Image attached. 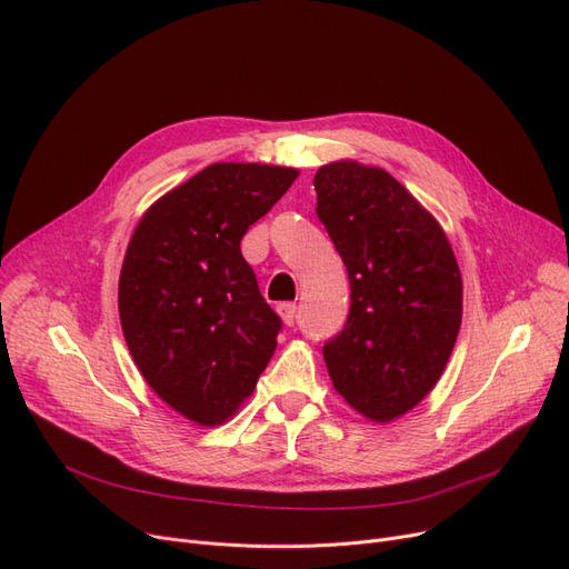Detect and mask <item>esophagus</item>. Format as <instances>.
<instances>
[{
	"mask_svg": "<svg viewBox=\"0 0 569 569\" xmlns=\"http://www.w3.org/2000/svg\"><path fill=\"white\" fill-rule=\"evenodd\" d=\"M277 311H279V316H281V320H283L286 327H292V325H295V318H297V307H295V305H290V302L279 305Z\"/></svg>",
	"mask_w": 569,
	"mask_h": 569,
	"instance_id": "1",
	"label": "esophagus"
}]
</instances>
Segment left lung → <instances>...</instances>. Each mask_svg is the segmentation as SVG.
Listing matches in <instances>:
<instances>
[{"label":"left lung","instance_id":"obj_1","mask_svg":"<svg viewBox=\"0 0 569 569\" xmlns=\"http://www.w3.org/2000/svg\"><path fill=\"white\" fill-rule=\"evenodd\" d=\"M316 214L350 281V316L322 357L335 390L369 422L420 403L450 360L463 281L450 239L399 179L352 159L313 177Z\"/></svg>","mask_w":569,"mask_h":569}]
</instances>
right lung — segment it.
Here are the masks:
<instances>
[{"label": "right lung", "instance_id": "add662e5", "mask_svg": "<svg viewBox=\"0 0 569 569\" xmlns=\"http://www.w3.org/2000/svg\"><path fill=\"white\" fill-rule=\"evenodd\" d=\"M297 174L212 163L149 204L129 239L117 290L129 352L157 397L193 425H226L272 360L281 320L239 242Z\"/></svg>", "mask_w": 569, "mask_h": 569}]
</instances>
